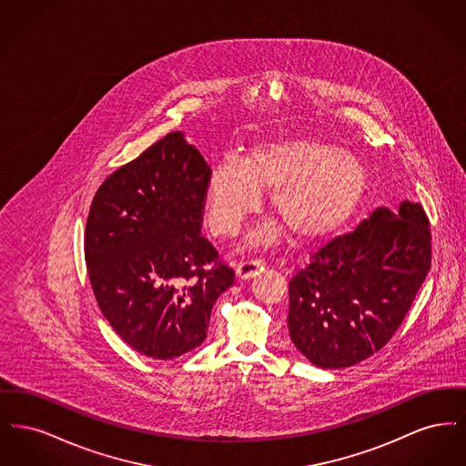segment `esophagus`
I'll list each match as a JSON object with an SVG mask.
<instances>
[{"instance_id": "esophagus-1", "label": "esophagus", "mask_w": 466, "mask_h": 466, "mask_svg": "<svg viewBox=\"0 0 466 466\" xmlns=\"http://www.w3.org/2000/svg\"><path fill=\"white\" fill-rule=\"evenodd\" d=\"M264 268V260L258 258H248V260H241L236 266V274L239 279H249L253 276H257L260 270Z\"/></svg>"}]
</instances>
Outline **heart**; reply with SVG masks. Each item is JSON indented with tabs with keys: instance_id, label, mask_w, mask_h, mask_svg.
I'll return each instance as SVG.
<instances>
[{
	"instance_id": "obj_1",
	"label": "heart",
	"mask_w": 466,
	"mask_h": 466,
	"mask_svg": "<svg viewBox=\"0 0 466 466\" xmlns=\"http://www.w3.org/2000/svg\"><path fill=\"white\" fill-rule=\"evenodd\" d=\"M367 177L355 157L314 137L257 143L238 162L225 158L206 181L204 213L211 234L232 238L270 190V209L300 241L319 239L346 222L365 194ZM272 232L258 230L251 243Z\"/></svg>"
}]
</instances>
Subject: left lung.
Here are the masks:
<instances>
[{"instance_id": "left-lung-1", "label": "left lung", "mask_w": 466, "mask_h": 466, "mask_svg": "<svg viewBox=\"0 0 466 466\" xmlns=\"http://www.w3.org/2000/svg\"><path fill=\"white\" fill-rule=\"evenodd\" d=\"M431 267L421 204L376 209L355 232L310 255L289 279V337L321 369H344L380 351L399 330Z\"/></svg>"}]
</instances>
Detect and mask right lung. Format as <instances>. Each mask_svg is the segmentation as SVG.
I'll use <instances>...</instances> for the list:
<instances>
[{
  "instance_id": "obj_1",
  "label": "right lung",
  "mask_w": 466,
  "mask_h": 466,
  "mask_svg": "<svg viewBox=\"0 0 466 466\" xmlns=\"http://www.w3.org/2000/svg\"><path fill=\"white\" fill-rule=\"evenodd\" d=\"M211 169L169 133L97 188L84 234L90 287L111 329L141 355L171 360L202 344L234 268L200 236Z\"/></svg>"
}]
</instances>
